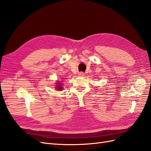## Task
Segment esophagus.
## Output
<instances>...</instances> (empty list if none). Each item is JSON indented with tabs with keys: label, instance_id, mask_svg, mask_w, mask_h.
I'll use <instances>...</instances> for the list:
<instances>
[{
	"label": "esophagus",
	"instance_id": "esophagus-1",
	"mask_svg": "<svg viewBox=\"0 0 151 151\" xmlns=\"http://www.w3.org/2000/svg\"><path fill=\"white\" fill-rule=\"evenodd\" d=\"M78 75L79 76H81V77H83V76H84V72H79V74H78Z\"/></svg>",
	"mask_w": 151,
	"mask_h": 151
}]
</instances>
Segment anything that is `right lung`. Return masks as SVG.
I'll return each mask as SVG.
<instances>
[{
	"instance_id": "obj_1",
	"label": "right lung",
	"mask_w": 151,
	"mask_h": 151,
	"mask_svg": "<svg viewBox=\"0 0 151 151\" xmlns=\"http://www.w3.org/2000/svg\"><path fill=\"white\" fill-rule=\"evenodd\" d=\"M56 89L58 91H62L63 89V87L62 86V83H60V82H58L56 85Z\"/></svg>"
}]
</instances>
